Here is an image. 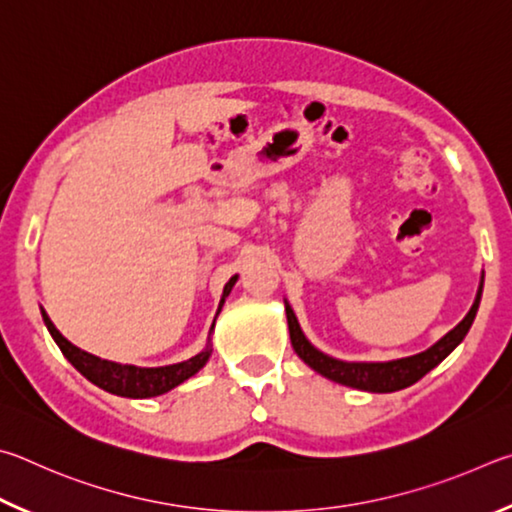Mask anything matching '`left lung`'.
I'll use <instances>...</instances> for the list:
<instances>
[{"mask_svg": "<svg viewBox=\"0 0 512 512\" xmlns=\"http://www.w3.org/2000/svg\"><path fill=\"white\" fill-rule=\"evenodd\" d=\"M481 292H483V272H481L477 297H474L470 312L463 317L459 326H454L450 333L438 339L434 346H429L427 351L411 357H400V360H389V362H344V360H337V357L321 353L319 348L312 346L310 339L303 335L299 319L294 315L288 299L283 301H285V315H288L290 342H292L294 353H297L312 371H317L319 375H324V378L333 380L337 384H344V387H351V389L371 391V393H393L416 384L423 375L436 369V366L463 342L474 317H477Z\"/></svg>", "mask_w": 512, "mask_h": 512, "instance_id": "left-lung-1", "label": "left lung"}]
</instances>
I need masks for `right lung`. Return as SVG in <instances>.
Wrapping results in <instances>:
<instances>
[{"label": "right lung", "instance_id": "add662e5", "mask_svg": "<svg viewBox=\"0 0 512 512\" xmlns=\"http://www.w3.org/2000/svg\"><path fill=\"white\" fill-rule=\"evenodd\" d=\"M238 281V274L231 276L229 283L224 285L222 297L218 303V312H215V319H218L220 310L227 301L229 292L233 290V285ZM44 326L53 337V342L58 344L62 355L67 357L71 366L85 378L101 387L107 393H114V396L121 398H155L161 396V393H168L170 389L179 387V384L186 382L188 378H193L197 371L204 369V364L209 362V357L213 353V328H215V319L209 330V339H206V346L200 353L193 355L191 360L186 362H177V364H168V366H134V364H119V362H110V360H101L92 353L83 351L69 342L67 337H62L60 330L53 326V321L49 319L44 308H40Z\"/></svg>", "mask_w": 512, "mask_h": 512}]
</instances>
